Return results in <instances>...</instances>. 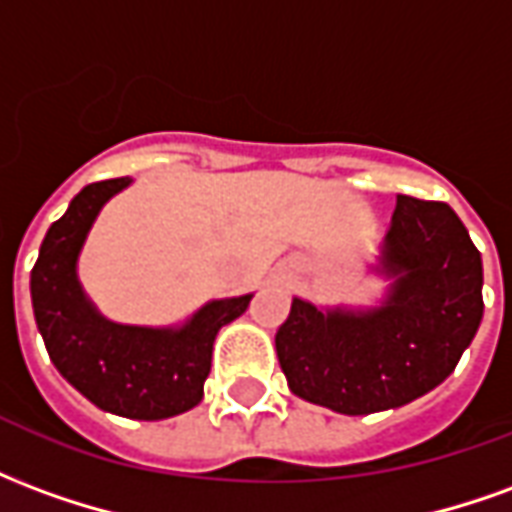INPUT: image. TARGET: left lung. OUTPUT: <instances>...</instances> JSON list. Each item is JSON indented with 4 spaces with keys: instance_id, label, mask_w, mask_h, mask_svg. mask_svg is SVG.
Returning a JSON list of instances; mask_svg holds the SVG:
<instances>
[{
    "instance_id": "obj_1",
    "label": "left lung",
    "mask_w": 512,
    "mask_h": 512,
    "mask_svg": "<svg viewBox=\"0 0 512 512\" xmlns=\"http://www.w3.org/2000/svg\"><path fill=\"white\" fill-rule=\"evenodd\" d=\"M373 271L389 279L378 307L293 299L277 332L290 392L348 417L436 389L483 321V260L447 202L397 194Z\"/></svg>"
}]
</instances>
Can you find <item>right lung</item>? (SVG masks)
<instances>
[{"mask_svg": "<svg viewBox=\"0 0 512 512\" xmlns=\"http://www.w3.org/2000/svg\"><path fill=\"white\" fill-rule=\"evenodd\" d=\"M131 178L84 186L51 224L29 290L38 332L60 376L90 403L128 419H167L202 400L213 340L244 315L252 293L208 301L183 326H128L104 318L87 299L76 263L95 216Z\"/></svg>", "mask_w": 512, "mask_h": 512, "instance_id": "right-lung-1", "label": "right lung"}]
</instances>
